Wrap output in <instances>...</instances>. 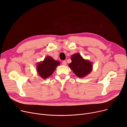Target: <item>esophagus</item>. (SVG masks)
Listing matches in <instances>:
<instances>
[{"label": "esophagus", "instance_id": "esophagus-1", "mask_svg": "<svg viewBox=\"0 0 127 127\" xmlns=\"http://www.w3.org/2000/svg\"><path fill=\"white\" fill-rule=\"evenodd\" d=\"M62 64H63V65H67V62L66 61H63V62H62Z\"/></svg>", "mask_w": 127, "mask_h": 127}]
</instances>
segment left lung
Instances as JSON below:
<instances>
[{"instance_id": "left-lung-1", "label": "left lung", "mask_w": 127, "mask_h": 127, "mask_svg": "<svg viewBox=\"0 0 127 127\" xmlns=\"http://www.w3.org/2000/svg\"><path fill=\"white\" fill-rule=\"evenodd\" d=\"M71 58L72 63L69 64V67L77 76L83 77L91 72L93 67L92 63L84 59L78 53L73 54Z\"/></svg>"}]
</instances>
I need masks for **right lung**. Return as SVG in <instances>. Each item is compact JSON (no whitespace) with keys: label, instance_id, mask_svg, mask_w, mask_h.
<instances>
[{"label":"right lung","instance_id":"obj_1","mask_svg":"<svg viewBox=\"0 0 127 127\" xmlns=\"http://www.w3.org/2000/svg\"><path fill=\"white\" fill-rule=\"evenodd\" d=\"M60 63L51 57H46L44 61L37 65V71L39 75L44 79L51 76Z\"/></svg>","mask_w":127,"mask_h":127}]
</instances>
